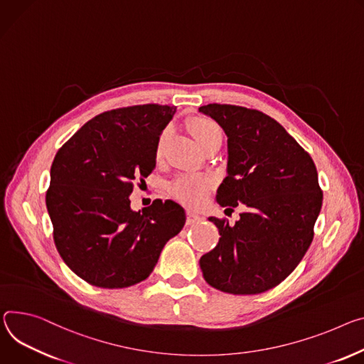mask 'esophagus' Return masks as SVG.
<instances>
[{
  "label": "esophagus",
  "mask_w": 364,
  "mask_h": 364,
  "mask_svg": "<svg viewBox=\"0 0 364 364\" xmlns=\"http://www.w3.org/2000/svg\"><path fill=\"white\" fill-rule=\"evenodd\" d=\"M202 220V216L199 213H196L193 210H187V223L188 225H193L196 222H200Z\"/></svg>",
  "instance_id": "esophagus-1"
}]
</instances>
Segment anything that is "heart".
<instances>
[{
	"label": "heart",
	"mask_w": 364,
	"mask_h": 364,
	"mask_svg": "<svg viewBox=\"0 0 364 364\" xmlns=\"http://www.w3.org/2000/svg\"><path fill=\"white\" fill-rule=\"evenodd\" d=\"M170 135V129L164 130L162 135L159 136L158 141V154L162 149L164 142L167 141ZM193 135L196 138V141L200 144V146L210 141L215 136L222 135L219 126L212 122V120H199L194 126H193ZM212 178L203 174H180L177 176L171 183H170V191L173 193V196L176 199H178L180 202L188 205V206H197L205 202V199L208 197L210 188H212Z\"/></svg>",
	"instance_id": "b5f03b06"
}]
</instances>
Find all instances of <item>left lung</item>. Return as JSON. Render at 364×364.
<instances>
[{
  "instance_id": "8db88e82",
  "label": "left lung",
  "mask_w": 364,
  "mask_h": 364,
  "mask_svg": "<svg viewBox=\"0 0 364 364\" xmlns=\"http://www.w3.org/2000/svg\"><path fill=\"white\" fill-rule=\"evenodd\" d=\"M228 138L226 177L218 188L222 208L244 205L235 225L210 216L218 245L202 255L205 280L234 294H257L282 283L314 238L322 191L311 155L286 129L258 110L208 105Z\"/></svg>"
}]
</instances>
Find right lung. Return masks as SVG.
<instances>
[{
    "instance_id": "add662e5",
    "label": "right lung",
    "mask_w": 364,
    "mask_h": 364,
    "mask_svg": "<svg viewBox=\"0 0 364 364\" xmlns=\"http://www.w3.org/2000/svg\"><path fill=\"white\" fill-rule=\"evenodd\" d=\"M176 106L105 112L62 145L50 167L46 208L65 264L87 283L122 289L145 280L186 223L173 200L132 210L134 181L156 164L158 141Z\"/></svg>"
}]
</instances>
